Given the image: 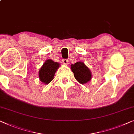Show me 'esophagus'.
Returning a JSON list of instances; mask_svg holds the SVG:
<instances>
[{
  "instance_id": "34e87169",
  "label": "esophagus",
  "mask_w": 134,
  "mask_h": 134,
  "mask_svg": "<svg viewBox=\"0 0 134 134\" xmlns=\"http://www.w3.org/2000/svg\"><path fill=\"white\" fill-rule=\"evenodd\" d=\"M62 62L63 64H65V65H67L68 63V59H63L62 60Z\"/></svg>"
}]
</instances>
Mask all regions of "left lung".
I'll return each mask as SVG.
<instances>
[{
  "label": "left lung",
  "instance_id": "obj_1",
  "mask_svg": "<svg viewBox=\"0 0 134 134\" xmlns=\"http://www.w3.org/2000/svg\"><path fill=\"white\" fill-rule=\"evenodd\" d=\"M71 66L75 79L81 84L86 83L91 80L92 77L91 71L83 62H78Z\"/></svg>",
  "mask_w": 134,
  "mask_h": 134
}]
</instances>
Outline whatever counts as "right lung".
<instances>
[{"mask_svg": "<svg viewBox=\"0 0 134 134\" xmlns=\"http://www.w3.org/2000/svg\"><path fill=\"white\" fill-rule=\"evenodd\" d=\"M59 67V63L52 60H47L40 68L38 75L42 83L48 84L54 79L56 71Z\"/></svg>", "mask_w": 134, "mask_h": 134, "instance_id": "add662e5", "label": "right lung"}]
</instances>
